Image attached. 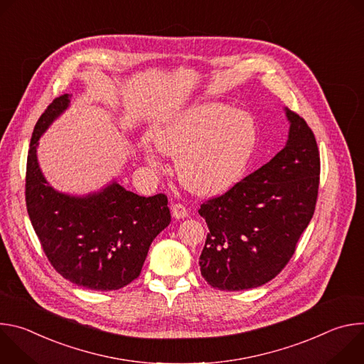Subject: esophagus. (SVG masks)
Returning a JSON list of instances; mask_svg holds the SVG:
<instances>
[{
	"label": "esophagus",
	"mask_w": 364,
	"mask_h": 364,
	"mask_svg": "<svg viewBox=\"0 0 364 364\" xmlns=\"http://www.w3.org/2000/svg\"><path fill=\"white\" fill-rule=\"evenodd\" d=\"M171 215L176 219H184L188 215L187 207L184 204H181V203H176V204L171 205Z\"/></svg>",
	"instance_id": "obj_1"
}]
</instances>
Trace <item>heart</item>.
Masks as SVG:
<instances>
[{
    "instance_id": "1",
    "label": "heart",
    "mask_w": 364,
    "mask_h": 364,
    "mask_svg": "<svg viewBox=\"0 0 364 364\" xmlns=\"http://www.w3.org/2000/svg\"><path fill=\"white\" fill-rule=\"evenodd\" d=\"M152 142L177 157V176L191 191L215 194L243 173L256 145V124L243 111L207 102L187 108L154 129ZM151 166H157L148 157Z\"/></svg>"
}]
</instances>
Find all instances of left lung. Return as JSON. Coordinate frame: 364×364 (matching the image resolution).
I'll return each mask as SVG.
<instances>
[{
  "label": "left lung",
  "instance_id": "left-lung-1",
  "mask_svg": "<svg viewBox=\"0 0 364 364\" xmlns=\"http://www.w3.org/2000/svg\"><path fill=\"white\" fill-rule=\"evenodd\" d=\"M289 134L275 157L200 205L209 226L200 255L207 284L220 291L257 288L289 262L316 210L320 152L306 122L285 108Z\"/></svg>",
  "mask_w": 364,
  "mask_h": 364
}]
</instances>
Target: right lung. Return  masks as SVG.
Wrapping results in <instances>:
<instances>
[{"label": "right lung", "instance_id": "add662e5", "mask_svg": "<svg viewBox=\"0 0 364 364\" xmlns=\"http://www.w3.org/2000/svg\"><path fill=\"white\" fill-rule=\"evenodd\" d=\"M70 103L65 93L38 118L27 157L26 204L48 262L68 281L115 291L136 279L152 240L171 222L166 194L142 197L112 181L97 193L70 196L51 187L38 161L40 136Z\"/></svg>", "mask_w": 364, "mask_h": 364}]
</instances>
